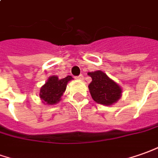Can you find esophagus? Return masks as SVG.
<instances>
[{
  "label": "esophagus",
  "mask_w": 158,
  "mask_h": 158,
  "mask_svg": "<svg viewBox=\"0 0 158 158\" xmlns=\"http://www.w3.org/2000/svg\"><path fill=\"white\" fill-rule=\"evenodd\" d=\"M76 79L78 80V81H82V80H83V76H82V75H80L79 77H76Z\"/></svg>",
  "instance_id": "obj_1"
}]
</instances>
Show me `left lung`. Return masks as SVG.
Returning a JSON list of instances; mask_svg holds the SVG:
<instances>
[{"label": "left lung", "mask_w": 158, "mask_h": 158, "mask_svg": "<svg viewBox=\"0 0 158 158\" xmlns=\"http://www.w3.org/2000/svg\"><path fill=\"white\" fill-rule=\"evenodd\" d=\"M92 78L89 85L90 94L98 104L104 106H112L122 96V89L117 82L102 70L89 72Z\"/></svg>", "instance_id": "obj_1"}]
</instances>
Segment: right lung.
Masks as SVG:
<instances>
[{
	"mask_svg": "<svg viewBox=\"0 0 158 158\" xmlns=\"http://www.w3.org/2000/svg\"><path fill=\"white\" fill-rule=\"evenodd\" d=\"M73 79L71 76L59 79L57 76H52L48 78L44 85L40 88V97L45 105H55L59 102L66 90L69 81Z\"/></svg>",
	"mask_w": 158,
	"mask_h": 158,
	"instance_id": "add662e5",
	"label": "right lung"
}]
</instances>
